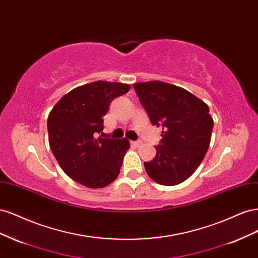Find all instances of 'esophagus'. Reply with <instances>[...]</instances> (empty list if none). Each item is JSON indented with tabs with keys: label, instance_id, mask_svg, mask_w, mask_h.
<instances>
[{
	"label": "esophagus",
	"instance_id": "obj_1",
	"mask_svg": "<svg viewBox=\"0 0 258 258\" xmlns=\"http://www.w3.org/2000/svg\"><path fill=\"white\" fill-rule=\"evenodd\" d=\"M131 144H132V145H135V146H137V147H139V146H141V145H142V141H132V142H131Z\"/></svg>",
	"mask_w": 258,
	"mask_h": 258
}]
</instances>
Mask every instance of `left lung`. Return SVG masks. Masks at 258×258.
I'll return each instance as SVG.
<instances>
[{"mask_svg": "<svg viewBox=\"0 0 258 258\" xmlns=\"http://www.w3.org/2000/svg\"><path fill=\"white\" fill-rule=\"evenodd\" d=\"M134 87L152 123L162 127L155 158L144 162L148 176L166 186L184 182L200 166L210 145L214 122L209 106L165 82L137 83Z\"/></svg>", "mask_w": 258, "mask_h": 258, "instance_id": "1", "label": "left lung"}]
</instances>
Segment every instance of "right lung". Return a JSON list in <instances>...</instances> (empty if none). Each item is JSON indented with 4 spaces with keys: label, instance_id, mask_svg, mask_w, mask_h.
Returning a JSON list of instances; mask_svg holds the SVG:
<instances>
[{
    "label": "right lung",
    "instance_id": "add662e5",
    "mask_svg": "<svg viewBox=\"0 0 258 258\" xmlns=\"http://www.w3.org/2000/svg\"><path fill=\"white\" fill-rule=\"evenodd\" d=\"M130 85L97 81L68 92L47 119L48 141L59 166L75 182L102 188L120 172L127 139L97 138L112 100L127 93Z\"/></svg>",
    "mask_w": 258,
    "mask_h": 258
}]
</instances>
